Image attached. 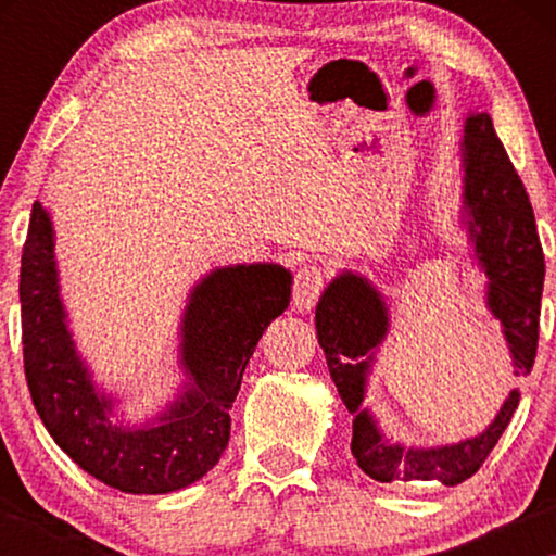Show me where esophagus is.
Masks as SVG:
<instances>
[{
	"label": "esophagus",
	"mask_w": 556,
	"mask_h": 556,
	"mask_svg": "<svg viewBox=\"0 0 556 556\" xmlns=\"http://www.w3.org/2000/svg\"><path fill=\"white\" fill-rule=\"evenodd\" d=\"M326 287V269L316 262H308V265L299 267L294 277V289H291V299H294V306L299 312H312L316 306L318 296Z\"/></svg>",
	"instance_id": "1"
}]
</instances>
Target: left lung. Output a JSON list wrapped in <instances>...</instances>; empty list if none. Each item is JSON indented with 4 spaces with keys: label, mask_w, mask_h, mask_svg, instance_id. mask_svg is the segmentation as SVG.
Instances as JSON below:
<instances>
[{
    "label": "left lung",
    "mask_w": 556,
    "mask_h": 556,
    "mask_svg": "<svg viewBox=\"0 0 556 556\" xmlns=\"http://www.w3.org/2000/svg\"><path fill=\"white\" fill-rule=\"evenodd\" d=\"M464 215L473 257L485 271V304L501 321L513 375H530L538 355L544 255L532 203L488 112L464 127ZM390 328L388 306L368 279L338 275L316 306V333L328 370L353 419L351 451L365 473L380 483L437 481L458 485L483 466L520 404L513 390L483 434L448 446H402L382 437L365 400L375 351Z\"/></svg>",
    "instance_id": "left-lung-1"
}]
</instances>
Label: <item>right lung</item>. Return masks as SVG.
Returning <instances> with one entry per match:
<instances>
[{"mask_svg":"<svg viewBox=\"0 0 556 556\" xmlns=\"http://www.w3.org/2000/svg\"><path fill=\"white\" fill-rule=\"evenodd\" d=\"M289 296L291 275L271 262L203 277L181 321L184 394L152 425H117L110 417L112 400L96 390L75 351L59 294L51 218L36 201L18 275L24 372L34 407L55 444L100 483L131 495L191 485L228 446L244 365L267 326L285 314Z\"/></svg>","mask_w":556,"mask_h":556,"instance_id":"1","label":"right lung"}]
</instances>
